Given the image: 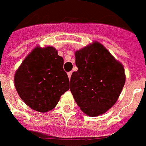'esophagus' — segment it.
<instances>
[{"label": "esophagus", "instance_id": "34e87169", "mask_svg": "<svg viewBox=\"0 0 146 146\" xmlns=\"http://www.w3.org/2000/svg\"><path fill=\"white\" fill-rule=\"evenodd\" d=\"M67 74H68V77H69V79H70V77H71V75H72V72H69Z\"/></svg>", "mask_w": 146, "mask_h": 146}]
</instances>
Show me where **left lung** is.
Listing matches in <instances>:
<instances>
[{"mask_svg":"<svg viewBox=\"0 0 146 146\" xmlns=\"http://www.w3.org/2000/svg\"><path fill=\"white\" fill-rule=\"evenodd\" d=\"M78 68L70 78V91L88 116L105 113L116 103L125 83L122 64L100 43L94 42L75 52Z\"/></svg>","mask_w":146,"mask_h":146,"instance_id":"8db88e82","label":"left lung"}]
</instances>
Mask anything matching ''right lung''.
<instances>
[{"label":"right lung","instance_id":"obj_1","mask_svg":"<svg viewBox=\"0 0 146 146\" xmlns=\"http://www.w3.org/2000/svg\"><path fill=\"white\" fill-rule=\"evenodd\" d=\"M15 86L29 108L42 113L51 111L70 89L62 57L52 46L35 48L16 71Z\"/></svg>","mask_w":146,"mask_h":146}]
</instances>
